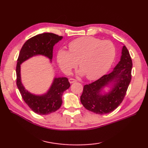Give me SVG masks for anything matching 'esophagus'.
Segmentation results:
<instances>
[{
  "label": "esophagus",
  "mask_w": 148,
  "mask_h": 148,
  "mask_svg": "<svg viewBox=\"0 0 148 148\" xmlns=\"http://www.w3.org/2000/svg\"><path fill=\"white\" fill-rule=\"evenodd\" d=\"M69 83H75V82H76V81H77L76 79H73V78H70V79H69Z\"/></svg>",
  "instance_id": "1"
}]
</instances>
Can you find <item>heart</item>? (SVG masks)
I'll use <instances>...</instances> for the list:
<instances>
[{"label": "heart", "instance_id": "obj_1", "mask_svg": "<svg viewBox=\"0 0 148 148\" xmlns=\"http://www.w3.org/2000/svg\"><path fill=\"white\" fill-rule=\"evenodd\" d=\"M69 51L60 49L56 59L59 67L69 73L77 65L80 75L89 79H95L105 74L111 68L116 56V48L109 40L93 37H83L69 45Z\"/></svg>", "mask_w": 148, "mask_h": 148}]
</instances>
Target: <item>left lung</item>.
<instances>
[{
  "mask_svg": "<svg viewBox=\"0 0 148 148\" xmlns=\"http://www.w3.org/2000/svg\"><path fill=\"white\" fill-rule=\"evenodd\" d=\"M132 61L126 46L122 48L120 61L109 74L84 86L80 99L86 109L98 114L111 112L120 105L132 79ZM112 84L110 92L101 93L104 87Z\"/></svg>",
  "mask_w": 148,
  "mask_h": 148,
  "instance_id": "left-lung-1",
  "label": "left lung"
}]
</instances>
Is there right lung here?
I'll return each mask as SVG.
<instances>
[{
	"mask_svg": "<svg viewBox=\"0 0 148 148\" xmlns=\"http://www.w3.org/2000/svg\"><path fill=\"white\" fill-rule=\"evenodd\" d=\"M62 38V36L53 33L38 34L25 42L19 54L16 69L18 88L25 102L34 112L40 115L57 111L62 103L63 93L71 84L67 77H55L47 93L40 95L32 94L28 92L21 83L20 66L23 62L36 55L45 56L51 62L53 46Z\"/></svg>",
	"mask_w": 148,
	"mask_h": 148,
	"instance_id": "1",
	"label": "right lung"
}]
</instances>
